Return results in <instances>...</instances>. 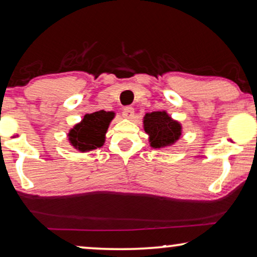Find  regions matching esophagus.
I'll return each instance as SVG.
<instances>
[{
  "label": "esophagus",
  "mask_w": 257,
  "mask_h": 257,
  "mask_svg": "<svg viewBox=\"0 0 257 257\" xmlns=\"http://www.w3.org/2000/svg\"><path fill=\"white\" fill-rule=\"evenodd\" d=\"M122 117L126 118V119H132V118L135 117V109L131 106L125 107V109L122 110Z\"/></svg>",
  "instance_id": "esophagus-1"
}]
</instances>
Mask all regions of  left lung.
<instances>
[{
  "mask_svg": "<svg viewBox=\"0 0 257 257\" xmlns=\"http://www.w3.org/2000/svg\"><path fill=\"white\" fill-rule=\"evenodd\" d=\"M144 130L150 136V144L154 148L172 146L180 139L182 126L166 111H154L144 117Z\"/></svg>",
  "mask_w": 257,
  "mask_h": 257,
  "instance_id": "1",
  "label": "left lung"
}]
</instances>
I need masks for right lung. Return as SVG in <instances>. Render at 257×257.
<instances>
[{
	"label": "right lung",
	"mask_w": 257,
	"mask_h": 257,
	"mask_svg": "<svg viewBox=\"0 0 257 257\" xmlns=\"http://www.w3.org/2000/svg\"><path fill=\"white\" fill-rule=\"evenodd\" d=\"M113 117V111L101 110L94 113H87L83 119L69 131L70 145L83 153L102 147L105 141V133Z\"/></svg>",
	"instance_id": "1"
}]
</instances>
